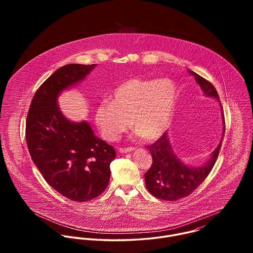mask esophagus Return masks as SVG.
I'll use <instances>...</instances> for the list:
<instances>
[{"label":"esophagus","mask_w":253,"mask_h":253,"mask_svg":"<svg viewBox=\"0 0 253 253\" xmlns=\"http://www.w3.org/2000/svg\"><path fill=\"white\" fill-rule=\"evenodd\" d=\"M131 151H134V148L132 147H128V148H119V152L120 153H129Z\"/></svg>","instance_id":"1"}]
</instances>
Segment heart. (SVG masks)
<instances>
[{
    "label": "heart",
    "instance_id": "heart-1",
    "mask_svg": "<svg viewBox=\"0 0 253 253\" xmlns=\"http://www.w3.org/2000/svg\"><path fill=\"white\" fill-rule=\"evenodd\" d=\"M176 100L170 79L132 78L118 85L95 111V123L107 141H115L128 125L143 140L158 139L169 126ZM129 124H127V121Z\"/></svg>",
    "mask_w": 253,
    "mask_h": 253
}]
</instances>
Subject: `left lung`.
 <instances>
[{"mask_svg":"<svg viewBox=\"0 0 253 253\" xmlns=\"http://www.w3.org/2000/svg\"><path fill=\"white\" fill-rule=\"evenodd\" d=\"M189 73L195 77V81L201 87L204 96L217 100L220 103L217 91L209 81L193 71H189ZM221 116L224 125L222 136H224L225 120L223 111ZM222 139L223 137L205 164L192 167L185 165L174 153L168 134L165 132L155 143L147 146L153 159L151 167L144 175L148 191L153 196L167 201H175L191 194L212 170L217 160Z\"/></svg>","mask_w":253,"mask_h":253,"instance_id":"left-lung-1","label":"left lung"}]
</instances>
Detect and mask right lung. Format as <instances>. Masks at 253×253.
<instances>
[{
  "instance_id": "1",
  "label": "right lung",
  "mask_w": 253,
  "mask_h": 253,
  "mask_svg": "<svg viewBox=\"0 0 253 253\" xmlns=\"http://www.w3.org/2000/svg\"><path fill=\"white\" fill-rule=\"evenodd\" d=\"M96 66L68 64L55 71L36 91L26 121V141L33 162L52 188L78 202L89 201L106 189L116 152L86 121L68 120L57 99Z\"/></svg>"
}]
</instances>
